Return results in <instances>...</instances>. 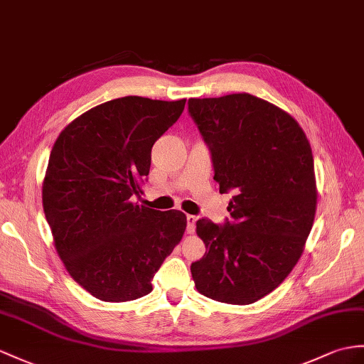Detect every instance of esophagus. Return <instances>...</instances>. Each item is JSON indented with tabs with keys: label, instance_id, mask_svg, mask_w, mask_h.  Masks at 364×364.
I'll return each instance as SVG.
<instances>
[{
	"label": "esophagus",
	"instance_id": "1",
	"mask_svg": "<svg viewBox=\"0 0 364 364\" xmlns=\"http://www.w3.org/2000/svg\"><path fill=\"white\" fill-rule=\"evenodd\" d=\"M196 220L198 218L193 215H187V233L193 235L194 233V227H196Z\"/></svg>",
	"mask_w": 364,
	"mask_h": 364
}]
</instances>
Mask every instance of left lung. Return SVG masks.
<instances>
[{"mask_svg": "<svg viewBox=\"0 0 364 364\" xmlns=\"http://www.w3.org/2000/svg\"><path fill=\"white\" fill-rule=\"evenodd\" d=\"M188 111L211 151L220 193L232 191V219L219 227L199 219L207 247L191 264L203 296L252 304L294 270L316 211L314 156L289 112L247 92L190 99Z\"/></svg>", "mask_w": 364, "mask_h": 364, "instance_id": "1", "label": "left lung"}]
</instances>
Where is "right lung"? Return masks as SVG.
Listing matches in <instances>:
<instances>
[{
    "label": "right lung",
    "mask_w": 364,
    "mask_h": 364,
    "mask_svg": "<svg viewBox=\"0 0 364 364\" xmlns=\"http://www.w3.org/2000/svg\"><path fill=\"white\" fill-rule=\"evenodd\" d=\"M185 99L128 95L83 112L60 132L43 181V210L68 273L92 296L123 303L148 295L181 242L187 216L139 205L154 141Z\"/></svg>",
    "instance_id": "1"
}]
</instances>
